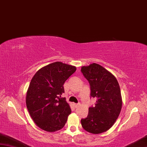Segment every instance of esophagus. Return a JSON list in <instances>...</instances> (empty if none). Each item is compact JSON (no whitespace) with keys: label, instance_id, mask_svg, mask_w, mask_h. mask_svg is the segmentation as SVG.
Listing matches in <instances>:
<instances>
[{"label":"esophagus","instance_id":"obj_1","mask_svg":"<svg viewBox=\"0 0 147 147\" xmlns=\"http://www.w3.org/2000/svg\"><path fill=\"white\" fill-rule=\"evenodd\" d=\"M80 105H81V104H80L79 103H78V104H74V106H75V107H76V108H77V107L80 106Z\"/></svg>","mask_w":147,"mask_h":147}]
</instances>
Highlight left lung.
<instances>
[{
  "label": "left lung",
  "mask_w": 147,
  "mask_h": 147,
  "mask_svg": "<svg viewBox=\"0 0 147 147\" xmlns=\"http://www.w3.org/2000/svg\"><path fill=\"white\" fill-rule=\"evenodd\" d=\"M81 71L90 82L91 96L96 98L95 106L89 108L87 118L81 120V125L90 133L100 134L114 125L120 113V86L114 75L96 63L82 66Z\"/></svg>",
  "instance_id": "left-lung-1"
}]
</instances>
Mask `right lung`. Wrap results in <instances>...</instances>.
<instances>
[{"instance_id":"right-lung-1","label":"right lung","mask_w":147,"mask_h":147,"mask_svg":"<svg viewBox=\"0 0 147 147\" xmlns=\"http://www.w3.org/2000/svg\"><path fill=\"white\" fill-rule=\"evenodd\" d=\"M75 66L54 62L36 71L26 94V106L36 125L47 132L61 129L71 112L65 98L64 84L76 71Z\"/></svg>"}]
</instances>
